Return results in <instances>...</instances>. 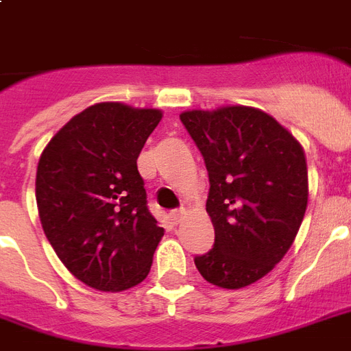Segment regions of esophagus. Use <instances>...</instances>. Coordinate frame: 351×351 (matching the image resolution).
Returning a JSON list of instances; mask_svg holds the SVG:
<instances>
[{"label": "esophagus", "mask_w": 351, "mask_h": 351, "mask_svg": "<svg viewBox=\"0 0 351 351\" xmlns=\"http://www.w3.org/2000/svg\"><path fill=\"white\" fill-rule=\"evenodd\" d=\"M184 217H186V211H184V209H176V211H173V213H171V220H173V224H180L182 220H184Z\"/></svg>", "instance_id": "esophagus-1"}]
</instances>
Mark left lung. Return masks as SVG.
<instances>
[{
  "label": "left lung",
  "instance_id": "1",
  "mask_svg": "<svg viewBox=\"0 0 351 351\" xmlns=\"http://www.w3.org/2000/svg\"><path fill=\"white\" fill-rule=\"evenodd\" d=\"M180 120L209 173L215 245L195 264L213 286L245 288L282 261L299 233L310 195L304 149L256 107L193 109Z\"/></svg>",
  "mask_w": 351,
  "mask_h": 351
}]
</instances>
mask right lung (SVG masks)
Segmentation results:
<instances>
[{
  "label": "right lung",
  "instance_id": "1",
  "mask_svg": "<svg viewBox=\"0 0 351 351\" xmlns=\"http://www.w3.org/2000/svg\"><path fill=\"white\" fill-rule=\"evenodd\" d=\"M164 112L100 101L47 143L36 171L41 228L74 277L123 291L149 275L164 228L147 211L136 160Z\"/></svg>",
  "mask_w": 351,
  "mask_h": 351
}]
</instances>
